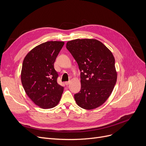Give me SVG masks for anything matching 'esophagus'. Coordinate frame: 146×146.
Segmentation results:
<instances>
[{
	"instance_id": "1",
	"label": "esophagus",
	"mask_w": 146,
	"mask_h": 146,
	"mask_svg": "<svg viewBox=\"0 0 146 146\" xmlns=\"http://www.w3.org/2000/svg\"><path fill=\"white\" fill-rule=\"evenodd\" d=\"M69 83H70V82H69V81L65 82V85H68Z\"/></svg>"
}]
</instances>
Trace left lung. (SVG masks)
<instances>
[{
  "label": "left lung",
  "mask_w": 146,
  "mask_h": 146,
  "mask_svg": "<svg viewBox=\"0 0 146 146\" xmlns=\"http://www.w3.org/2000/svg\"><path fill=\"white\" fill-rule=\"evenodd\" d=\"M66 48L80 71L81 89L74 95L76 103L85 110L98 108L109 98L117 82L112 52L104 44L94 39L68 41Z\"/></svg>",
  "instance_id": "8db88e82"
}]
</instances>
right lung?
I'll return each instance as SVG.
<instances>
[{"instance_id": "right-lung-1", "label": "right lung", "mask_w": 146, "mask_h": 146, "mask_svg": "<svg viewBox=\"0 0 146 146\" xmlns=\"http://www.w3.org/2000/svg\"><path fill=\"white\" fill-rule=\"evenodd\" d=\"M64 42L47 41L31 51L23 61L21 82L29 98L42 108L56 106L64 88L57 83L54 64Z\"/></svg>"}]
</instances>
